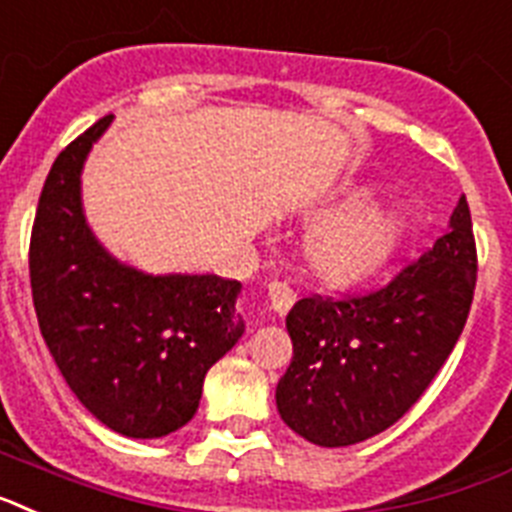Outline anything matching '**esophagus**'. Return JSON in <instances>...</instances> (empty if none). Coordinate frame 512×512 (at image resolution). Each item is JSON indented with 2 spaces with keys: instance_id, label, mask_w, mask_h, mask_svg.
I'll return each mask as SVG.
<instances>
[{
  "instance_id": "1",
  "label": "esophagus",
  "mask_w": 512,
  "mask_h": 512,
  "mask_svg": "<svg viewBox=\"0 0 512 512\" xmlns=\"http://www.w3.org/2000/svg\"><path fill=\"white\" fill-rule=\"evenodd\" d=\"M293 301H296V293H293L286 283H278V281L268 283V304L275 314H281V317L283 314H288Z\"/></svg>"
}]
</instances>
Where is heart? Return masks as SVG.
I'll return each mask as SVG.
<instances>
[{
  "label": "heart",
  "mask_w": 512,
  "mask_h": 512,
  "mask_svg": "<svg viewBox=\"0 0 512 512\" xmlns=\"http://www.w3.org/2000/svg\"><path fill=\"white\" fill-rule=\"evenodd\" d=\"M368 185H350L306 239L311 273L335 286H350L384 265L404 231V213L389 203H368Z\"/></svg>",
  "instance_id": "b5f03b06"
}]
</instances>
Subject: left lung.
Wrapping results in <instances>:
<instances>
[{
	"mask_svg": "<svg viewBox=\"0 0 512 512\" xmlns=\"http://www.w3.org/2000/svg\"><path fill=\"white\" fill-rule=\"evenodd\" d=\"M474 286L477 244L461 195L446 234L386 286L293 304L286 317L293 358L275 389L283 422L324 448L391 428L448 361Z\"/></svg>",
	"mask_w": 512,
	"mask_h": 512,
	"instance_id": "1",
	"label": "left lung"
}]
</instances>
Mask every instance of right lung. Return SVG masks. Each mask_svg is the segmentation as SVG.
Wrapping results in <instances>:
<instances>
[{"label":"right lung","instance_id":"add662e5","mask_svg":"<svg viewBox=\"0 0 512 512\" xmlns=\"http://www.w3.org/2000/svg\"><path fill=\"white\" fill-rule=\"evenodd\" d=\"M105 115L61 151L30 234L41 335L79 402L115 433L162 438L193 420L208 368L244 332L239 281L146 275L105 252L84 221L82 177Z\"/></svg>","mask_w":512,"mask_h":512}]
</instances>
